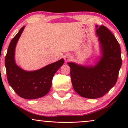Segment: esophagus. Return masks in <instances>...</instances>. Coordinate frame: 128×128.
<instances>
[{
  "label": "esophagus",
  "mask_w": 128,
  "mask_h": 128,
  "mask_svg": "<svg viewBox=\"0 0 128 128\" xmlns=\"http://www.w3.org/2000/svg\"><path fill=\"white\" fill-rule=\"evenodd\" d=\"M64 60H65L66 62H68V61H69V60H70V59H71V56L70 55H66L65 56H64Z\"/></svg>",
  "instance_id": "obj_1"
}]
</instances>
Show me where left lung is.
Listing matches in <instances>:
<instances>
[{
  "label": "left lung",
  "instance_id": "8db88e82",
  "mask_svg": "<svg viewBox=\"0 0 128 128\" xmlns=\"http://www.w3.org/2000/svg\"><path fill=\"white\" fill-rule=\"evenodd\" d=\"M101 55L94 64L69 62L71 81L75 92L82 97L96 99L107 93L116 83L122 65L120 44L104 26H96Z\"/></svg>",
  "mask_w": 128,
  "mask_h": 128
}]
</instances>
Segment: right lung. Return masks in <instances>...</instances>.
Segmentation results:
<instances>
[{
  "label": "right lung",
  "instance_id": "add662e5",
  "mask_svg": "<svg viewBox=\"0 0 128 128\" xmlns=\"http://www.w3.org/2000/svg\"><path fill=\"white\" fill-rule=\"evenodd\" d=\"M25 26L20 30L10 42L5 57V67L8 83L17 95L23 98L34 100L45 96L50 92L52 78L64 64V59L33 71H27L17 65L15 60L17 43Z\"/></svg>",
  "mask_w": 128,
  "mask_h": 128
}]
</instances>
